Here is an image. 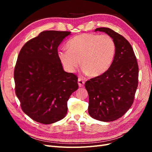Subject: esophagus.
I'll return each mask as SVG.
<instances>
[{"mask_svg":"<svg viewBox=\"0 0 152 152\" xmlns=\"http://www.w3.org/2000/svg\"><path fill=\"white\" fill-rule=\"evenodd\" d=\"M84 84H85V82H84V81L83 80L80 79V78H79V79H78V84H79V86L80 87H83L84 86Z\"/></svg>","mask_w":152,"mask_h":152,"instance_id":"1","label":"esophagus"}]
</instances>
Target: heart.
Masks as SVG:
<instances>
[{"label": "heart", "mask_w": 152, "mask_h": 152, "mask_svg": "<svg viewBox=\"0 0 152 152\" xmlns=\"http://www.w3.org/2000/svg\"><path fill=\"white\" fill-rule=\"evenodd\" d=\"M68 50H60L58 56L66 70L74 72L81 61L86 74L103 75L111 66L115 56L116 45L108 35L84 34L68 41Z\"/></svg>", "instance_id": "obj_1"}]
</instances>
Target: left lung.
Instances as JSON below:
<instances>
[{
  "mask_svg": "<svg viewBox=\"0 0 152 152\" xmlns=\"http://www.w3.org/2000/svg\"><path fill=\"white\" fill-rule=\"evenodd\" d=\"M115 41L116 52L111 66L103 75L87 80L88 112L96 120L111 122L121 118L131 108L138 84V65L129 42L108 28H98Z\"/></svg>",
  "mask_w": 152,
  "mask_h": 152,
  "instance_id": "left-lung-1",
  "label": "left lung"
}]
</instances>
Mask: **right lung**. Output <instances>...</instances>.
<instances>
[{
    "instance_id": "right-lung-1",
    "label": "right lung",
    "mask_w": 152,
    "mask_h": 152,
    "mask_svg": "<svg viewBox=\"0 0 152 152\" xmlns=\"http://www.w3.org/2000/svg\"><path fill=\"white\" fill-rule=\"evenodd\" d=\"M70 31H44L28 41L14 72L15 92L23 111L34 121L53 124L65 118L67 102L78 89V78L64 71L58 48Z\"/></svg>"
}]
</instances>
